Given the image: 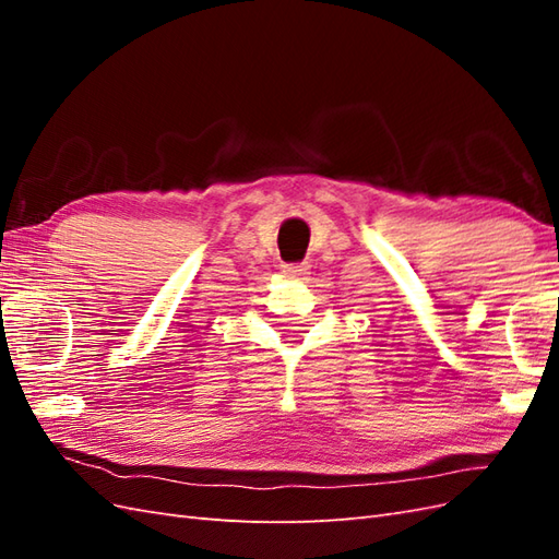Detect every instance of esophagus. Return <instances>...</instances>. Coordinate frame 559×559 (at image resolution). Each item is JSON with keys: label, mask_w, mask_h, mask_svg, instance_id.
Returning <instances> with one entry per match:
<instances>
[{"label": "esophagus", "mask_w": 559, "mask_h": 559, "mask_svg": "<svg viewBox=\"0 0 559 559\" xmlns=\"http://www.w3.org/2000/svg\"><path fill=\"white\" fill-rule=\"evenodd\" d=\"M307 273H310V269H307L305 264H286V266H283V276L293 278V281L307 278Z\"/></svg>", "instance_id": "obj_1"}]
</instances>
